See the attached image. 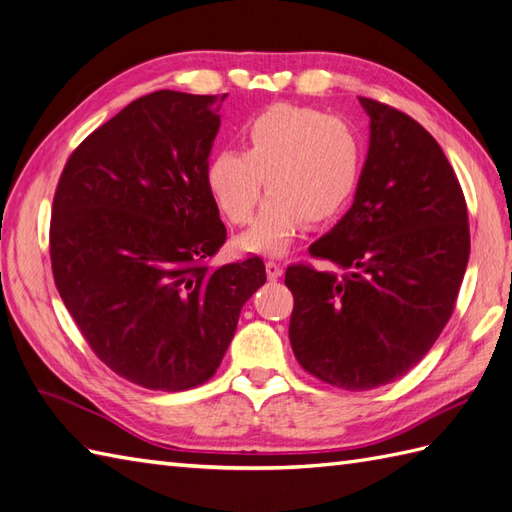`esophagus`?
I'll return each instance as SVG.
<instances>
[{
  "instance_id": "34e87169",
  "label": "esophagus",
  "mask_w": 512,
  "mask_h": 512,
  "mask_svg": "<svg viewBox=\"0 0 512 512\" xmlns=\"http://www.w3.org/2000/svg\"><path fill=\"white\" fill-rule=\"evenodd\" d=\"M265 271H267V278L269 280H276L282 276V265L276 263V260H267L265 263Z\"/></svg>"
}]
</instances>
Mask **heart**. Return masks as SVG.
Here are the masks:
<instances>
[{
  "instance_id": "heart-1",
  "label": "heart",
  "mask_w": 512,
  "mask_h": 512,
  "mask_svg": "<svg viewBox=\"0 0 512 512\" xmlns=\"http://www.w3.org/2000/svg\"><path fill=\"white\" fill-rule=\"evenodd\" d=\"M363 169V141L343 117L280 104L247 126L245 152L226 149L210 160L208 191L232 226H245L267 189V199L243 236L249 252L278 254L304 223L319 226L343 210Z\"/></svg>"
}]
</instances>
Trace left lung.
I'll return each mask as SVG.
<instances>
[{
  "label": "left lung",
  "instance_id": "8db88e82",
  "mask_svg": "<svg viewBox=\"0 0 512 512\" xmlns=\"http://www.w3.org/2000/svg\"><path fill=\"white\" fill-rule=\"evenodd\" d=\"M352 208L308 247L343 273L286 269L289 339L317 380L367 391L406 376L450 321L469 260L467 202L434 136L378 99Z\"/></svg>",
  "mask_w": 512,
  "mask_h": 512
}]
</instances>
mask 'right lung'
I'll use <instances>...</instances> for the list:
<instances>
[{
	"instance_id": "right-lung-1",
	"label": "right lung",
	"mask_w": 512,
	"mask_h": 512,
	"mask_svg": "<svg viewBox=\"0 0 512 512\" xmlns=\"http://www.w3.org/2000/svg\"><path fill=\"white\" fill-rule=\"evenodd\" d=\"M223 99H134L73 149L56 186V289L95 356L143 389L213 378L243 304L267 280L258 256L210 267L226 243L206 184Z\"/></svg>"
}]
</instances>
